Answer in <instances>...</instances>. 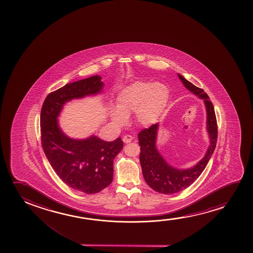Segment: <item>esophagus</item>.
<instances>
[{"instance_id": "1", "label": "esophagus", "mask_w": 253, "mask_h": 253, "mask_svg": "<svg viewBox=\"0 0 253 253\" xmlns=\"http://www.w3.org/2000/svg\"><path fill=\"white\" fill-rule=\"evenodd\" d=\"M132 139H133V137H132L131 135H126L123 137V141H124L125 143H128V142H131Z\"/></svg>"}]
</instances>
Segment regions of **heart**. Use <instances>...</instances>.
Wrapping results in <instances>:
<instances>
[{"label": "heart", "instance_id": "b5f03b06", "mask_svg": "<svg viewBox=\"0 0 253 253\" xmlns=\"http://www.w3.org/2000/svg\"><path fill=\"white\" fill-rule=\"evenodd\" d=\"M169 90L162 83L136 81L125 87L118 95L117 110L111 118L116 125H124L127 117L135 112L139 125L149 127L159 120L169 101Z\"/></svg>", "mask_w": 253, "mask_h": 253}]
</instances>
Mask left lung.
Masks as SVG:
<instances>
[{
  "label": "left lung",
  "mask_w": 253,
  "mask_h": 253,
  "mask_svg": "<svg viewBox=\"0 0 253 253\" xmlns=\"http://www.w3.org/2000/svg\"><path fill=\"white\" fill-rule=\"evenodd\" d=\"M178 76L187 90L197 95L204 100L208 113V131L211 140V145L204 158L196 166L190 169L180 170L169 166L156 149V139L158 124L153 125L148 128H143L139 132L140 145V163L142 174L147 184L152 189L164 194L179 193L186 189L197 180L205 168L208 165L212 153L214 151L218 138V125L215 115L214 108L209 100L208 94L201 88L187 81L185 78Z\"/></svg>",
  "instance_id": "left-lung-1"
}]
</instances>
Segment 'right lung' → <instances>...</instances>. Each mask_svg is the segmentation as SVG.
I'll return each mask as SVG.
<instances>
[{"instance_id": "1", "label": "right lung", "mask_w": 253, "mask_h": 253, "mask_svg": "<svg viewBox=\"0 0 253 253\" xmlns=\"http://www.w3.org/2000/svg\"><path fill=\"white\" fill-rule=\"evenodd\" d=\"M103 85L99 76L67 84L47 95L41 112V141L49 163L63 182L87 194L99 193L111 183L113 160L124 142L120 137L105 142L94 135L69 138L59 128L57 117L66 102L97 93Z\"/></svg>"}]
</instances>
